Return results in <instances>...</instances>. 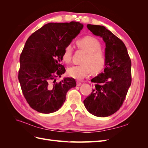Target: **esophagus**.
<instances>
[{"mask_svg": "<svg viewBox=\"0 0 148 148\" xmlns=\"http://www.w3.org/2000/svg\"><path fill=\"white\" fill-rule=\"evenodd\" d=\"M82 84V82H79V81H77V85L78 86H80V85Z\"/></svg>", "mask_w": 148, "mask_h": 148, "instance_id": "1", "label": "esophagus"}]
</instances>
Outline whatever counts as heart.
<instances>
[{"label":"heart","mask_w":148,"mask_h":148,"mask_svg":"<svg viewBox=\"0 0 148 148\" xmlns=\"http://www.w3.org/2000/svg\"><path fill=\"white\" fill-rule=\"evenodd\" d=\"M78 47L86 52L82 62L83 64L69 67L67 73L76 79H83L92 71L94 73L100 72L104 68L106 57L101 50V44L98 40L92 36H85L77 41ZM73 54L71 44L66 45L62 53V58L66 63H70Z\"/></svg>","instance_id":"heart-1"}]
</instances>
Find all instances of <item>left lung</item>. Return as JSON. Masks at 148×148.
Here are the masks:
<instances>
[{
	"label": "left lung",
	"instance_id": "1",
	"mask_svg": "<svg viewBox=\"0 0 148 148\" xmlns=\"http://www.w3.org/2000/svg\"><path fill=\"white\" fill-rule=\"evenodd\" d=\"M93 34L106 43L104 72L91 79L95 83L90 95L83 101L89 113L99 117H108L122 106L132 83V62L125 44L101 25H87Z\"/></svg>",
	"mask_w": 148,
	"mask_h": 148
}]
</instances>
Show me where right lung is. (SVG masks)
I'll return each mask as SVG.
<instances>
[{
    "label": "right lung",
    "instance_id": "add662e5",
    "mask_svg": "<svg viewBox=\"0 0 148 148\" xmlns=\"http://www.w3.org/2000/svg\"><path fill=\"white\" fill-rule=\"evenodd\" d=\"M79 22L49 23L31 34L20 57L18 79L29 106L38 112L51 114L63 105L70 89L77 86L73 78L56 82L65 72L60 64L65 47L83 29Z\"/></svg>",
    "mask_w": 148,
    "mask_h": 148
}]
</instances>
